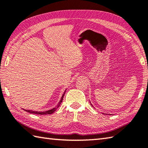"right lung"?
Listing matches in <instances>:
<instances>
[{
	"mask_svg": "<svg viewBox=\"0 0 148 148\" xmlns=\"http://www.w3.org/2000/svg\"><path fill=\"white\" fill-rule=\"evenodd\" d=\"M66 91V90H65ZM65 91L64 92V93H63V95L62 98H61V100L60 101L59 103L58 104V105L54 107V108L51 109V110H47V111H45V112H37V111H33V110H24L25 111L29 113H31V114H38V115H47V114H53V113H54L55 111L56 110V109L58 108V107L60 106L61 103H62V101H63V97H64V95H65Z\"/></svg>",
	"mask_w": 148,
	"mask_h": 148,
	"instance_id": "add662e5",
	"label": "right lung"
}]
</instances>
